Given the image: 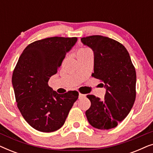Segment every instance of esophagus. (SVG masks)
Returning a JSON list of instances; mask_svg holds the SVG:
<instances>
[{
  "mask_svg": "<svg viewBox=\"0 0 153 153\" xmlns=\"http://www.w3.org/2000/svg\"><path fill=\"white\" fill-rule=\"evenodd\" d=\"M85 97V95H84V94L79 93V99H81V98Z\"/></svg>",
  "mask_w": 153,
  "mask_h": 153,
  "instance_id": "1",
  "label": "esophagus"
}]
</instances>
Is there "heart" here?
Listing matches in <instances>:
<instances>
[{
    "label": "heart",
    "mask_w": 153,
    "mask_h": 153,
    "mask_svg": "<svg viewBox=\"0 0 153 153\" xmlns=\"http://www.w3.org/2000/svg\"><path fill=\"white\" fill-rule=\"evenodd\" d=\"M90 51L89 49H86V48H81V49H79L78 50V51H77V53H76V56L80 55V54L83 53H85V52H87Z\"/></svg>",
    "instance_id": "1"
}]
</instances>
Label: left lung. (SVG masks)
<instances>
[{
  "label": "left lung",
  "mask_w": 153,
  "mask_h": 153,
  "mask_svg": "<svg viewBox=\"0 0 153 153\" xmlns=\"http://www.w3.org/2000/svg\"><path fill=\"white\" fill-rule=\"evenodd\" d=\"M94 53V72L106 88L104 100L88 95L91 107L85 111L90 124L99 129L116 127L130 111L136 99L137 74L130 56L118 41L102 35L81 39Z\"/></svg>",
  "instance_id": "1"
}]
</instances>
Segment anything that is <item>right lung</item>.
<instances>
[{"instance_id":"obj_1","label":"right lung","mask_w":153,"mask_h":153,"mask_svg":"<svg viewBox=\"0 0 153 153\" xmlns=\"http://www.w3.org/2000/svg\"><path fill=\"white\" fill-rule=\"evenodd\" d=\"M76 37H52L28 45L20 56L12 82L17 107L33 128L52 132L64 125L79 93L58 94L48 85Z\"/></svg>"}]
</instances>
